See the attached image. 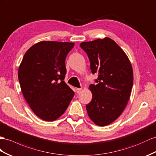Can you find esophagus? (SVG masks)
<instances>
[{"label": "esophagus", "instance_id": "esophagus-1", "mask_svg": "<svg viewBox=\"0 0 156 156\" xmlns=\"http://www.w3.org/2000/svg\"><path fill=\"white\" fill-rule=\"evenodd\" d=\"M81 90H82V88H76V93H79Z\"/></svg>", "mask_w": 156, "mask_h": 156}]
</instances>
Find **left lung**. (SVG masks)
Masks as SVG:
<instances>
[{"instance_id": "8db88e82", "label": "left lung", "mask_w": 156, "mask_h": 156, "mask_svg": "<svg viewBox=\"0 0 156 156\" xmlns=\"http://www.w3.org/2000/svg\"><path fill=\"white\" fill-rule=\"evenodd\" d=\"M88 56L90 69L98 74L91 84L92 99L86 105L88 116L95 125L104 126L115 121L126 107L133 85V70L124 51L109 37L80 45Z\"/></svg>"}]
</instances>
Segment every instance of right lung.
Returning a JSON list of instances; mask_svg holds the SVG:
<instances>
[{"mask_svg": "<svg viewBox=\"0 0 156 156\" xmlns=\"http://www.w3.org/2000/svg\"><path fill=\"white\" fill-rule=\"evenodd\" d=\"M74 43L42 41L27 51L18 69V80L33 112L53 121L65 112L74 92L64 81L65 59Z\"/></svg>", "mask_w": 156, "mask_h": 156, "instance_id": "add662e5", "label": "right lung"}]
</instances>
